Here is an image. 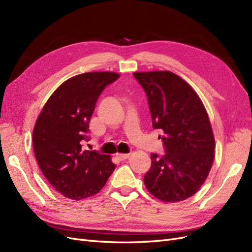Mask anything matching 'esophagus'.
<instances>
[{"instance_id":"34e87169","label":"esophagus","mask_w":252,"mask_h":252,"mask_svg":"<svg viewBox=\"0 0 252 252\" xmlns=\"http://www.w3.org/2000/svg\"><path fill=\"white\" fill-rule=\"evenodd\" d=\"M117 158L120 159V161H125L129 158V155H125V154H118Z\"/></svg>"}]
</instances>
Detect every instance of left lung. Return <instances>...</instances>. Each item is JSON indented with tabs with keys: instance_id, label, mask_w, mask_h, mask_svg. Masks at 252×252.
Segmentation results:
<instances>
[{
	"instance_id": "obj_1",
	"label": "left lung",
	"mask_w": 252,
	"mask_h": 252,
	"mask_svg": "<svg viewBox=\"0 0 252 252\" xmlns=\"http://www.w3.org/2000/svg\"><path fill=\"white\" fill-rule=\"evenodd\" d=\"M146 93L154 129L161 130L165 155L151 154L145 186L157 199L175 203L203 185L215 158V136L199 95L170 71L134 72Z\"/></svg>"
}]
</instances>
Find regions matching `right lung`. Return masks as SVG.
Listing matches in <instances>:
<instances>
[{"mask_svg":"<svg viewBox=\"0 0 252 252\" xmlns=\"http://www.w3.org/2000/svg\"><path fill=\"white\" fill-rule=\"evenodd\" d=\"M114 72H85L64 82L43 107L32 134L34 156L44 177L58 192L80 201L104 187L116 165L110 157L84 150L89 122Z\"/></svg>","mask_w":252,"mask_h":252,"instance_id":"1","label":"right lung"}]
</instances>
